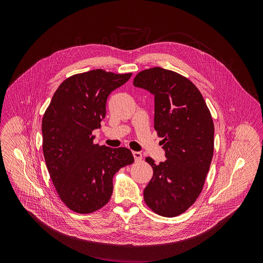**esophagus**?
Listing matches in <instances>:
<instances>
[{
  "instance_id": "1",
  "label": "esophagus",
  "mask_w": 263,
  "mask_h": 263,
  "mask_svg": "<svg viewBox=\"0 0 263 263\" xmlns=\"http://www.w3.org/2000/svg\"><path fill=\"white\" fill-rule=\"evenodd\" d=\"M132 154H133V157H134L135 161H140L142 159L141 153H139V152H132Z\"/></svg>"
}]
</instances>
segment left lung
<instances>
[{
    "mask_svg": "<svg viewBox=\"0 0 263 263\" xmlns=\"http://www.w3.org/2000/svg\"><path fill=\"white\" fill-rule=\"evenodd\" d=\"M133 85L154 96V128L163 137L166 160L153 167L143 191L145 204L159 215L173 217L200 196L213 156L214 125L196 85L180 73L153 67L141 70Z\"/></svg>",
    "mask_w": 263,
    "mask_h": 263,
    "instance_id": "8db88e82",
    "label": "left lung"
}]
</instances>
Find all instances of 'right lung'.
Returning a JSON list of instances; mask_svg holds the SVG:
<instances>
[{
	"label": "right lung",
	"mask_w": 263,
	"mask_h": 263,
	"mask_svg": "<svg viewBox=\"0 0 263 263\" xmlns=\"http://www.w3.org/2000/svg\"><path fill=\"white\" fill-rule=\"evenodd\" d=\"M131 76L101 68L73 74L59 85L45 112L46 164L59 198L74 212L90 213L105 206L115 174L134 162L129 148L95 144L92 135L105 119L108 96Z\"/></svg>",
	"instance_id": "add662e5"
}]
</instances>
